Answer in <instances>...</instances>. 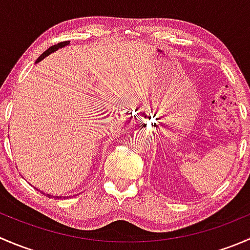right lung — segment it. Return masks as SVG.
Instances as JSON below:
<instances>
[{
	"label": "right lung",
	"mask_w": 250,
	"mask_h": 250,
	"mask_svg": "<svg viewBox=\"0 0 250 250\" xmlns=\"http://www.w3.org/2000/svg\"><path fill=\"white\" fill-rule=\"evenodd\" d=\"M69 44H70V41H65V42H60V43L54 44V46H52L50 48H48V49L46 50V52H43V53H42L41 55H40L39 59L36 60V64H37V62H41V60H43L44 58L48 57V55H49V54H52V53L57 52V50H58V49H60V48H64V47L69 46ZM43 195H47L48 197H49V198H52V197H53V198H55V200H57V198H62V196H50L49 193H43Z\"/></svg>",
	"instance_id": "right-lung-1"
}]
</instances>
